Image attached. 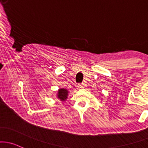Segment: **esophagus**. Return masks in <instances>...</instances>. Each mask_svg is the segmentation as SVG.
<instances>
[{"mask_svg":"<svg viewBox=\"0 0 148 148\" xmlns=\"http://www.w3.org/2000/svg\"><path fill=\"white\" fill-rule=\"evenodd\" d=\"M84 86H85V84L83 83V84H79L77 87H78V88H79V89H82V88H84Z\"/></svg>","mask_w":148,"mask_h":148,"instance_id":"esophagus-1","label":"esophagus"}]
</instances>
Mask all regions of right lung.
Returning <instances> with one entry per match:
<instances>
[{
	"mask_svg": "<svg viewBox=\"0 0 148 148\" xmlns=\"http://www.w3.org/2000/svg\"><path fill=\"white\" fill-rule=\"evenodd\" d=\"M56 95V98L63 103V102L66 101V99H67L68 95H69V91H68L67 89L62 88L58 89Z\"/></svg>",
	"mask_w": 148,
	"mask_h": 148,
	"instance_id": "add662e5",
	"label": "right lung"
}]
</instances>
